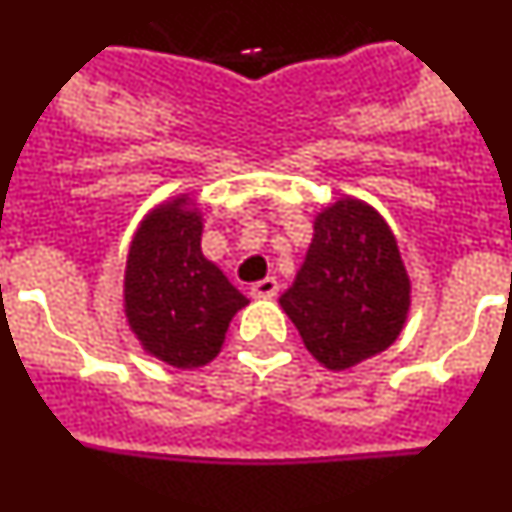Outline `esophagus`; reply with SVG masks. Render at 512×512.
Returning a JSON list of instances; mask_svg holds the SVG:
<instances>
[{"mask_svg":"<svg viewBox=\"0 0 512 512\" xmlns=\"http://www.w3.org/2000/svg\"><path fill=\"white\" fill-rule=\"evenodd\" d=\"M277 292H279V282L274 277L261 279V282H256L251 287V295L256 297V300H271V297H277Z\"/></svg>","mask_w":512,"mask_h":512,"instance_id":"esophagus-1","label":"esophagus"}]
</instances>
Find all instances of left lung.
<instances>
[{
    "mask_svg": "<svg viewBox=\"0 0 512 512\" xmlns=\"http://www.w3.org/2000/svg\"><path fill=\"white\" fill-rule=\"evenodd\" d=\"M279 305L325 369L343 372L390 348L408 320L410 277L384 217L356 197L318 212Z\"/></svg>",
    "mask_w": 512,
    "mask_h": 512,
    "instance_id": "8db88e82",
    "label": "left lung"
}]
</instances>
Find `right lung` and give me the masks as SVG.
Instances as JSON below:
<instances>
[{"mask_svg": "<svg viewBox=\"0 0 512 512\" xmlns=\"http://www.w3.org/2000/svg\"><path fill=\"white\" fill-rule=\"evenodd\" d=\"M202 212L189 194L153 207L125 266V318L143 351L176 369L220 354L233 315L248 305L202 253Z\"/></svg>", "mask_w": 512, "mask_h": 512, "instance_id": "obj_1", "label": "right lung"}]
</instances>
